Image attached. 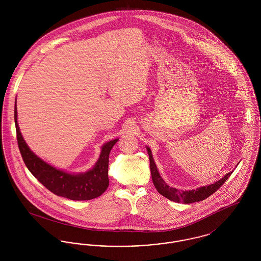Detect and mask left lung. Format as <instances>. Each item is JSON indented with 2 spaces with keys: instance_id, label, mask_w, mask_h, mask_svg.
<instances>
[{
  "instance_id": "obj_1",
  "label": "left lung",
  "mask_w": 261,
  "mask_h": 261,
  "mask_svg": "<svg viewBox=\"0 0 261 261\" xmlns=\"http://www.w3.org/2000/svg\"><path fill=\"white\" fill-rule=\"evenodd\" d=\"M147 150L149 153V166H150V174H151V179L153 182V185L158 192L165 197L166 199H170L175 202H183V203H192V202H197L203 199L208 198L213 193H215L220 187L223 185L225 181L231 176L233 171L224 175L220 180L216 181L215 183L211 184V185H205V186L199 187L198 189L194 190H189V191H179L178 189L169 187L165 181L163 180L161 176V174L158 170V167L155 165V162L153 161L151 150L149 147H147Z\"/></svg>"
}]
</instances>
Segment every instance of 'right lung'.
<instances>
[{
	"mask_svg": "<svg viewBox=\"0 0 261 261\" xmlns=\"http://www.w3.org/2000/svg\"><path fill=\"white\" fill-rule=\"evenodd\" d=\"M14 122L17 144L25 165L38 181L51 193L72 200H89L98 198L108 189L110 184L109 156L118 139L112 140L101 146L99 160L93 168L82 173H68L44 162L28 147L17 123L16 99Z\"/></svg>",
	"mask_w": 261,
	"mask_h": 261,
	"instance_id": "add662e5",
	"label": "right lung"
}]
</instances>
